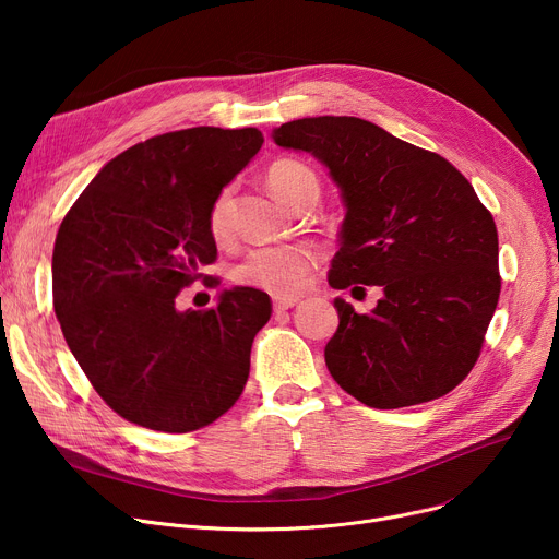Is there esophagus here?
Here are the masks:
<instances>
[{
	"label": "esophagus",
	"mask_w": 559,
	"mask_h": 559,
	"mask_svg": "<svg viewBox=\"0 0 559 559\" xmlns=\"http://www.w3.org/2000/svg\"><path fill=\"white\" fill-rule=\"evenodd\" d=\"M299 304V297H276L274 299V308L281 312V310H289L295 308Z\"/></svg>",
	"instance_id": "esophagus-1"
}]
</instances>
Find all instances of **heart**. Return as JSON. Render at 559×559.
Instances as JSON below:
<instances>
[{"label": "heart", "instance_id": "heart-1", "mask_svg": "<svg viewBox=\"0 0 559 559\" xmlns=\"http://www.w3.org/2000/svg\"><path fill=\"white\" fill-rule=\"evenodd\" d=\"M267 183L272 192L287 205H295L306 197H319V179L301 160L281 158L267 169ZM230 219V188L217 192L209 209V230L215 240L228 235ZM317 255L304 245L260 247L249 251L233 270V281L242 287L270 292L274 297L297 295L308 274L314 270Z\"/></svg>", "mask_w": 559, "mask_h": 559}]
</instances>
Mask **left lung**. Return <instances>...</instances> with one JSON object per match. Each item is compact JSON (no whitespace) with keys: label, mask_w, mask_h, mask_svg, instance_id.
<instances>
[{"label":"left lung","mask_w":559,"mask_h":559,"mask_svg":"<svg viewBox=\"0 0 559 559\" xmlns=\"http://www.w3.org/2000/svg\"><path fill=\"white\" fill-rule=\"evenodd\" d=\"M274 140L319 158L342 190L331 287L385 292L365 314L335 299L340 326L324 354L335 383L378 409L455 390L501 295L496 224L474 186L447 158L360 117H304Z\"/></svg>","instance_id":"obj_1"}]
</instances>
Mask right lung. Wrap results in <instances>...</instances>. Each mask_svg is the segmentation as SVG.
Listing matches in <instances>:
<instances>
[{
	"mask_svg": "<svg viewBox=\"0 0 559 559\" xmlns=\"http://www.w3.org/2000/svg\"><path fill=\"white\" fill-rule=\"evenodd\" d=\"M258 129L194 127L112 158L61 222L53 310L91 385L122 419L160 432L213 424L240 399L272 299L253 287L176 310L217 260L209 209L262 146ZM217 287L219 278L211 276Z\"/></svg>",
	"mask_w": 559,
	"mask_h": 559,
	"instance_id": "right-lung-1",
	"label": "right lung"
}]
</instances>
